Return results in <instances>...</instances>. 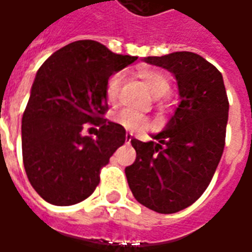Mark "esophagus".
<instances>
[{
  "instance_id": "1",
  "label": "esophagus",
  "mask_w": 252,
  "mask_h": 252,
  "mask_svg": "<svg viewBox=\"0 0 252 252\" xmlns=\"http://www.w3.org/2000/svg\"><path fill=\"white\" fill-rule=\"evenodd\" d=\"M131 139H132V133H131V132H126V142L129 143V142H131Z\"/></svg>"
}]
</instances>
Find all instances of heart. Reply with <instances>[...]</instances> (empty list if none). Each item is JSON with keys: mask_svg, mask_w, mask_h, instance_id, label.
<instances>
[{"mask_svg": "<svg viewBox=\"0 0 252 252\" xmlns=\"http://www.w3.org/2000/svg\"><path fill=\"white\" fill-rule=\"evenodd\" d=\"M137 75L142 78L146 88L154 97H162L170 90L169 78L166 77L163 72L153 70V68L140 67L137 70ZM123 79H124L123 72H116L108 79L106 88H105V95L109 102H115L119 97ZM113 121L128 131H142L151 126V123L146 116L131 108H124L116 112L113 115Z\"/></svg>", "mask_w": 252, "mask_h": 252, "instance_id": "heart-1", "label": "heart"}]
</instances>
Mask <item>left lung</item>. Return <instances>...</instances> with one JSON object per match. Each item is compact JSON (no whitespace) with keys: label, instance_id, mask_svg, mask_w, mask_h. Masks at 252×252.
Masks as SVG:
<instances>
[{"label":"left lung","instance_id":"obj_1","mask_svg":"<svg viewBox=\"0 0 252 252\" xmlns=\"http://www.w3.org/2000/svg\"><path fill=\"white\" fill-rule=\"evenodd\" d=\"M177 79L181 102L153 139H132L135 162L126 167L132 194L158 213H175L198 200L211 184L225 144L227 92L221 72L194 52L147 57Z\"/></svg>","mask_w":252,"mask_h":252}]
</instances>
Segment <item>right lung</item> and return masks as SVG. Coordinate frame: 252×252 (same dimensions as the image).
I'll list each match as a JSON object with an SVG mask.
<instances>
[{"label": "right lung", "instance_id": "right-lung-1", "mask_svg": "<svg viewBox=\"0 0 252 252\" xmlns=\"http://www.w3.org/2000/svg\"><path fill=\"white\" fill-rule=\"evenodd\" d=\"M137 57L120 55L94 40L54 52L36 72L23 115V162L32 188L52 205L86 200L99 171L126 142V129L104 119L106 82ZM86 122L99 126L83 137Z\"/></svg>", "mask_w": 252, "mask_h": 252}]
</instances>
